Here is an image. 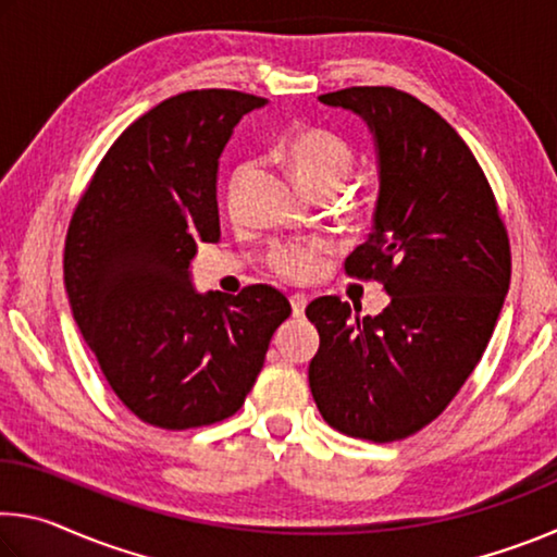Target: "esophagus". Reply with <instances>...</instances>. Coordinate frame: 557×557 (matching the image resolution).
I'll use <instances>...</instances> for the list:
<instances>
[{
    "mask_svg": "<svg viewBox=\"0 0 557 557\" xmlns=\"http://www.w3.org/2000/svg\"><path fill=\"white\" fill-rule=\"evenodd\" d=\"M307 297L305 295H292L289 297V305H292V314H295L297 319L305 317V309H307Z\"/></svg>",
    "mask_w": 557,
    "mask_h": 557,
    "instance_id": "obj_1",
    "label": "esophagus"
}]
</instances>
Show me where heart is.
<instances>
[{
	"mask_svg": "<svg viewBox=\"0 0 557 557\" xmlns=\"http://www.w3.org/2000/svg\"><path fill=\"white\" fill-rule=\"evenodd\" d=\"M282 162L295 176L297 186L312 199H329L346 184L356 164L354 147L334 132L322 127L295 129L280 147ZM250 166L240 164L231 178V196L238 194L243 178ZM366 201H371V196ZM329 248L324 243L305 245H280L268 256V268L272 275L287 282H309L324 268Z\"/></svg>",
	"mask_w": 557,
	"mask_h": 557,
	"instance_id": "obj_1",
	"label": "heart"
}]
</instances>
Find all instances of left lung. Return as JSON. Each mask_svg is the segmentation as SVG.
I'll return each mask as SVG.
<instances>
[{"label": "left lung", "instance_id": "1", "mask_svg": "<svg viewBox=\"0 0 557 557\" xmlns=\"http://www.w3.org/2000/svg\"><path fill=\"white\" fill-rule=\"evenodd\" d=\"M373 132L381 194L346 275L391 295L379 317L319 297L309 388L348 437L398 442L442 414L476 369L511 282V245L492 186L465 139L410 92L356 86L319 96Z\"/></svg>", "mask_w": 557, "mask_h": 557}]
</instances>
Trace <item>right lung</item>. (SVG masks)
Listing matches in <instances>:
<instances>
[{
	"mask_svg": "<svg viewBox=\"0 0 557 557\" xmlns=\"http://www.w3.org/2000/svg\"><path fill=\"white\" fill-rule=\"evenodd\" d=\"M265 98L178 92L132 122L102 157L65 235L73 319L129 412L191 430L238 412L292 314L270 285L240 295L191 287L196 245L221 238L219 157Z\"/></svg>",
	"mask_w": 557,
	"mask_h": 557,
	"instance_id": "1",
	"label": "right lung"
}]
</instances>
